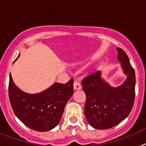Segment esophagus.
Returning <instances> with one entry per match:
<instances>
[{
	"instance_id": "1",
	"label": "esophagus",
	"mask_w": 146,
	"mask_h": 146,
	"mask_svg": "<svg viewBox=\"0 0 146 146\" xmlns=\"http://www.w3.org/2000/svg\"><path fill=\"white\" fill-rule=\"evenodd\" d=\"M82 88V86L80 82H77V81H74V90H80V89Z\"/></svg>"
}]
</instances>
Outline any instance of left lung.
<instances>
[{"mask_svg": "<svg viewBox=\"0 0 146 146\" xmlns=\"http://www.w3.org/2000/svg\"><path fill=\"white\" fill-rule=\"evenodd\" d=\"M118 61L126 76L119 86L113 87L102 77V72L96 71L82 80L86 95L84 113L88 122L96 129H107L120 123L128 116L133 108L135 97V73L126 52L121 48Z\"/></svg>", "mask_w": 146, "mask_h": 146, "instance_id": "1", "label": "left lung"}]
</instances>
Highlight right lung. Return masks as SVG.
<instances>
[{
	"label": "right lung",
	"mask_w": 146,
	"mask_h": 146,
	"mask_svg": "<svg viewBox=\"0 0 146 146\" xmlns=\"http://www.w3.org/2000/svg\"><path fill=\"white\" fill-rule=\"evenodd\" d=\"M19 57L20 54L16 60ZM73 79L66 84L55 82L42 92L28 94L15 84L10 74L9 96L13 111L30 129L50 131L59 123L65 105L73 95Z\"/></svg>",
	"instance_id": "1"
}]
</instances>
